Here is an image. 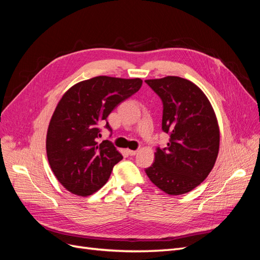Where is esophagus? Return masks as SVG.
<instances>
[{
    "mask_svg": "<svg viewBox=\"0 0 260 260\" xmlns=\"http://www.w3.org/2000/svg\"><path fill=\"white\" fill-rule=\"evenodd\" d=\"M127 152H128V154L131 155V156H135V155L138 154V151H132V149H127Z\"/></svg>",
    "mask_w": 260,
    "mask_h": 260,
    "instance_id": "obj_1",
    "label": "esophagus"
}]
</instances>
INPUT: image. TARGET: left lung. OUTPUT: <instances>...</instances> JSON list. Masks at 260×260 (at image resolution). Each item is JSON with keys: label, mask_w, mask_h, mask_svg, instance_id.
I'll return each instance as SVG.
<instances>
[{"label": "left lung", "mask_w": 260, "mask_h": 260, "mask_svg": "<svg viewBox=\"0 0 260 260\" xmlns=\"http://www.w3.org/2000/svg\"><path fill=\"white\" fill-rule=\"evenodd\" d=\"M145 82L162 101L161 128L170 136L166 147L156 148L145 172L165 193H187L207 178L217 159L220 132L214 108L199 86L183 78Z\"/></svg>", "instance_id": "obj_1"}]
</instances>
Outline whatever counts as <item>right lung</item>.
I'll use <instances>...</instances> for the list:
<instances>
[{"instance_id":"right-lung-1","label":"right lung","mask_w":260,"mask_h":260,"mask_svg":"<svg viewBox=\"0 0 260 260\" xmlns=\"http://www.w3.org/2000/svg\"><path fill=\"white\" fill-rule=\"evenodd\" d=\"M142 82L140 78L99 76L76 83L62 95L46 133V155L53 174L67 191L88 196L107 182L122 155L109 141L98 142L100 125ZM105 127L112 130L108 122Z\"/></svg>"}]
</instances>
